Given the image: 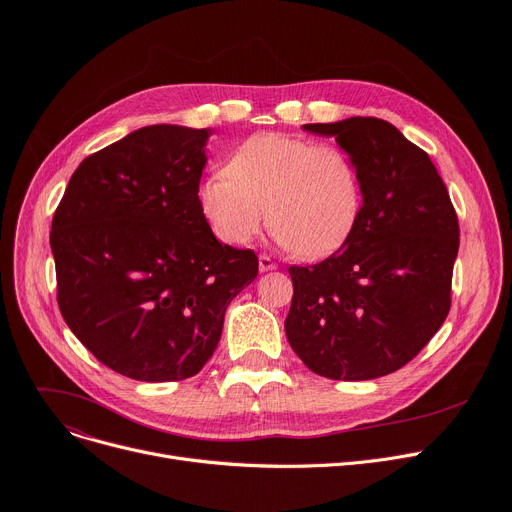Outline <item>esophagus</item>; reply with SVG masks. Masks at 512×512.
I'll return each instance as SVG.
<instances>
[{"label":"esophagus","mask_w":512,"mask_h":512,"mask_svg":"<svg viewBox=\"0 0 512 512\" xmlns=\"http://www.w3.org/2000/svg\"><path fill=\"white\" fill-rule=\"evenodd\" d=\"M276 261L272 259V257H267V255H259V270L261 272H272V270H276Z\"/></svg>","instance_id":"1"}]
</instances>
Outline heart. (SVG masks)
I'll return each instance as SVG.
<instances>
[{
	"mask_svg": "<svg viewBox=\"0 0 512 512\" xmlns=\"http://www.w3.org/2000/svg\"><path fill=\"white\" fill-rule=\"evenodd\" d=\"M197 199L213 234L228 245L251 242L267 215L280 247L319 259L351 236L363 186L342 147L261 132L230 151L224 172L201 180Z\"/></svg>",
	"mask_w": 512,
	"mask_h": 512,
	"instance_id": "obj_1",
	"label": "heart"
}]
</instances>
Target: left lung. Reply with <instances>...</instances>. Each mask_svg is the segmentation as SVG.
Listing matches in <instances>:
<instances>
[{
  "mask_svg": "<svg viewBox=\"0 0 512 512\" xmlns=\"http://www.w3.org/2000/svg\"><path fill=\"white\" fill-rule=\"evenodd\" d=\"M303 128L336 137L355 159L363 205L338 253L288 270L286 338L324 378H382L444 324L459 220L432 159L390 122L355 116Z\"/></svg>",
  "mask_w": 512,
  "mask_h": 512,
  "instance_id": "1",
  "label": "left lung"
}]
</instances>
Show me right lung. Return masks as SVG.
I'll list each match as a JSON object with an SVG mask.
<instances>
[{"label": "right lung", "mask_w": 512, "mask_h": 512, "mask_svg": "<svg viewBox=\"0 0 512 512\" xmlns=\"http://www.w3.org/2000/svg\"><path fill=\"white\" fill-rule=\"evenodd\" d=\"M207 128L145 126L76 168L51 222L58 305L74 336L130 380L178 382L213 355L259 272L213 236L197 191Z\"/></svg>", "instance_id": "1"}]
</instances>
